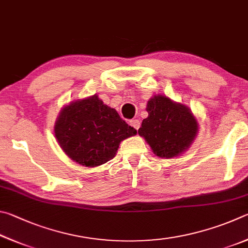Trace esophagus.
I'll return each mask as SVG.
<instances>
[{
  "label": "esophagus",
  "mask_w": 248,
  "mask_h": 248,
  "mask_svg": "<svg viewBox=\"0 0 248 248\" xmlns=\"http://www.w3.org/2000/svg\"><path fill=\"white\" fill-rule=\"evenodd\" d=\"M129 124H131V126H133L135 129H138L140 127V122L138 120H132L131 123H129Z\"/></svg>",
  "instance_id": "34e87169"
}]
</instances>
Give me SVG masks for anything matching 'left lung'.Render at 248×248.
Segmentation results:
<instances>
[{"instance_id": "obj_1", "label": "left lung", "mask_w": 248, "mask_h": 248, "mask_svg": "<svg viewBox=\"0 0 248 248\" xmlns=\"http://www.w3.org/2000/svg\"><path fill=\"white\" fill-rule=\"evenodd\" d=\"M148 117L142 120L140 136L160 158L179 157L197 137L199 124L192 110L167 95L155 94L147 102Z\"/></svg>"}]
</instances>
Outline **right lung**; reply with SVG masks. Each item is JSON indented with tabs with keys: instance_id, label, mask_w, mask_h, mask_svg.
I'll return each instance as SVG.
<instances>
[{
	"instance_id": "obj_1",
	"label": "right lung",
	"mask_w": 248,
	"mask_h": 248,
	"mask_svg": "<svg viewBox=\"0 0 248 248\" xmlns=\"http://www.w3.org/2000/svg\"><path fill=\"white\" fill-rule=\"evenodd\" d=\"M136 134L97 93L64 106L54 124L61 149L74 162L88 168L110 161L121 141Z\"/></svg>"
}]
</instances>
